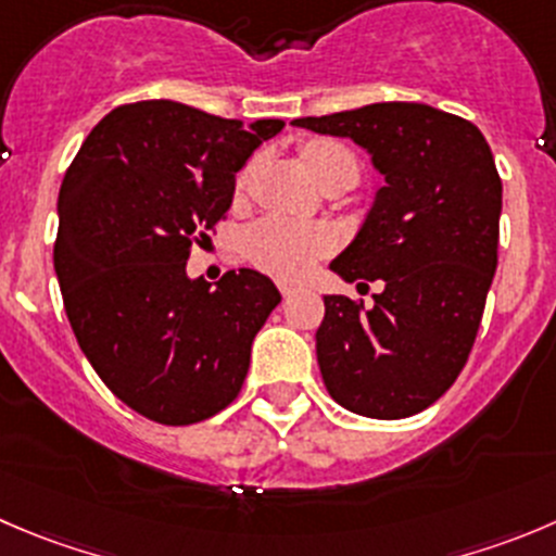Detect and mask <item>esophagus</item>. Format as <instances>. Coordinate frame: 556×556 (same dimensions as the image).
<instances>
[{"label":"esophagus","mask_w":556,"mask_h":556,"mask_svg":"<svg viewBox=\"0 0 556 556\" xmlns=\"http://www.w3.org/2000/svg\"><path fill=\"white\" fill-rule=\"evenodd\" d=\"M277 288H279V293L285 295V299H290V295H293V293H299L301 285L299 282H290V279H279Z\"/></svg>","instance_id":"obj_1"}]
</instances>
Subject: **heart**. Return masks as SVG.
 Listing matches in <instances>:
<instances>
[{
  "label": "heart",
  "instance_id": "b5f03b06",
  "mask_svg": "<svg viewBox=\"0 0 556 556\" xmlns=\"http://www.w3.org/2000/svg\"><path fill=\"white\" fill-rule=\"evenodd\" d=\"M304 163L309 165L312 176L317 181H326L331 176H348L355 181L358 176V160L350 149L333 141H312L304 149ZM244 181V176H241ZM337 247V233L328 225H301L293 219L268 217L257 223L247 233V255L279 279L304 277L320 257Z\"/></svg>",
  "mask_w": 556,
  "mask_h": 556
}]
</instances>
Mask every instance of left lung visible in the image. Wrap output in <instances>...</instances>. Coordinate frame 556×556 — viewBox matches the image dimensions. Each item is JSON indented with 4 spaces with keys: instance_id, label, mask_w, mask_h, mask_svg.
<instances>
[{
    "instance_id": "1",
    "label": "left lung",
    "mask_w": 556,
    "mask_h": 556,
    "mask_svg": "<svg viewBox=\"0 0 556 556\" xmlns=\"http://www.w3.org/2000/svg\"><path fill=\"white\" fill-rule=\"evenodd\" d=\"M295 127L353 138L386 176L348 250L344 282L380 279L375 304L326 295L317 364L333 402L396 421L465 369L497 268L503 181L481 129L421 102H375Z\"/></svg>"
}]
</instances>
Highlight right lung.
Listing matches in <instances>:
<instances>
[{
	"instance_id": "right-lung-1",
	"label": "right lung",
	"mask_w": 556,
	"mask_h": 556,
	"mask_svg": "<svg viewBox=\"0 0 556 556\" xmlns=\"http://www.w3.org/2000/svg\"><path fill=\"white\" fill-rule=\"evenodd\" d=\"M282 127L129 102L64 174L53 244L64 312L100 380L149 421H206L244 386L252 339L282 295L252 268L212 288L187 277V261L228 214L236 174Z\"/></svg>"
}]
</instances>
